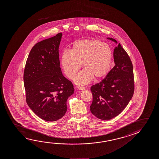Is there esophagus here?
Returning <instances> with one entry per match:
<instances>
[{"instance_id":"1","label":"esophagus","mask_w":159,"mask_h":159,"mask_svg":"<svg viewBox=\"0 0 159 159\" xmlns=\"http://www.w3.org/2000/svg\"><path fill=\"white\" fill-rule=\"evenodd\" d=\"M78 89L79 90H83L85 89V88L84 86H78Z\"/></svg>"}]
</instances>
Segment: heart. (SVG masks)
<instances>
[{
	"mask_svg": "<svg viewBox=\"0 0 159 159\" xmlns=\"http://www.w3.org/2000/svg\"><path fill=\"white\" fill-rule=\"evenodd\" d=\"M112 52L107 43L98 39H80L73 43L70 50L64 51L61 63L66 75L74 79L79 85H86L94 78H104L109 70L112 60Z\"/></svg>",
	"mask_w": 159,
	"mask_h": 159,
	"instance_id": "obj_1",
	"label": "heart"
}]
</instances>
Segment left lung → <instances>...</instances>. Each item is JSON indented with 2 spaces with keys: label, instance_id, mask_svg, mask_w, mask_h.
<instances>
[{
  "label": "left lung",
  "instance_id": "8db88e82",
  "mask_svg": "<svg viewBox=\"0 0 159 159\" xmlns=\"http://www.w3.org/2000/svg\"><path fill=\"white\" fill-rule=\"evenodd\" d=\"M107 39L115 42V39ZM114 66L106 77L91 87L93 96L90 111L101 120H109L122 112L134 92L133 66L130 58L120 43L114 50Z\"/></svg>",
  "mask_w": 159,
  "mask_h": 159
}]
</instances>
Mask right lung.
I'll list each match as a JSON object with an SVG mask.
<instances>
[{
  "mask_svg": "<svg viewBox=\"0 0 159 159\" xmlns=\"http://www.w3.org/2000/svg\"><path fill=\"white\" fill-rule=\"evenodd\" d=\"M63 33L39 42L32 48L24 72L27 104L47 121L61 119L67 111L66 101L74 94L73 84L63 75L59 47Z\"/></svg>",
  "mask_w": 159,
  "mask_h": 159,
  "instance_id": "obj_1",
  "label": "right lung"
}]
</instances>
